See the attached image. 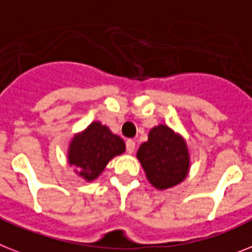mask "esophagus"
<instances>
[{
	"label": "esophagus",
	"mask_w": 252,
	"mask_h": 252,
	"mask_svg": "<svg viewBox=\"0 0 252 252\" xmlns=\"http://www.w3.org/2000/svg\"><path fill=\"white\" fill-rule=\"evenodd\" d=\"M126 152L128 154H133L134 152V150H136V142L133 141V139H128L126 142Z\"/></svg>",
	"instance_id": "obj_1"
}]
</instances>
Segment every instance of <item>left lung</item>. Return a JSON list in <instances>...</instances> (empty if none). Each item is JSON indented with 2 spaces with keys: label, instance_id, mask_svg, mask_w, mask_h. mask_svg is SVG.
Wrapping results in <instances>:
<instances>
[{
  "label": "left lung",
  "instance_id": "left-lung-1",
  "mask_svg": "<svg viewBox=\"0 0 252 252\" xmlns=\"http://www.w3.org/2000/svg\"><path fill=\"white\" fill-rule=\"evenodd\" d=\"M137 158L146 177L158 189H168L185 181L191 160L186 139L165 124L154 126L139 146Z\"/></svg>",
  "mask_w": 252,
  "mask_h": 252
}]
</instances>
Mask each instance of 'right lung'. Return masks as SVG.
Wrapping results in <instances>:
<instances>
[{
  "label": "right lung",
  "mask_w": 252,
  "mask_h": 252,
  "mask_svg": "<svg viewBox=\"0 0 252 252\" xmlns=\"http://www.w3.org/2000/svg\"><path fill=\"white\" fill-rule=\"evenodd\" d=\"M126 151V143L101 122H92L83 132L74 134L67 149V162L87 182H92L113 158Z\"/></svg>",
  "instance_id": "obj_1"
}]
</instances>
